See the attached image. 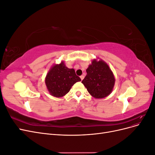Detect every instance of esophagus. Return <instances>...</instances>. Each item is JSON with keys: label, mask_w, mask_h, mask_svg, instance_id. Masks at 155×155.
Instances as JSON below:
<instances>
[{"label": "esophagus", "mask_w": 155, "mask_h": 155, "mask_svg": "<svg viewBox=\"0 0 155 155\" xmlns=\"http://www.w3.org/2000/svg\"><path fill=\"white\" fill-rule=\"evenodd\" d=\"M80 78H81V80H83V79H84V76H83V75H82V76H80Z\"/></svg>", "instance_id": "esophagus-1"}]
</instances>
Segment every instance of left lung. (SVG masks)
<instances>
[{"label": "left lung", "mask_w": 155, "mask_h": 155, "mask_svg": "<svg viewBox=\"0 0 155 155\" xmlns=\"http://www.w3.org/2000/svg\"><path fill=\"white\" fill-rule=\"evenodd\" d=\"M94 59L86 70L87 76L82 81L90 94L96 99L109 96L113 91L115 78L111 69L102 59Z\"/></svg>", "instance_id": "left-lung-1"}]
</instances>
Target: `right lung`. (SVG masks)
Segmentation results:
<instances>
[{"mask_svg":"<svg viewBox=\"0 0 155 155\" xmlns=\"http://www.w3.org/2000/svg\"><path fill=\"white\" fill-rule=\"evenodd\" d=\"M74 68L66 67L63 61L51 66L45 78V84L50 95L56 97L65 96L75 83L80 81Z\"/></svg>","mask_w":155,"mask_h":155,"instance_id":"1","label":"right lung"}]
</instances>
